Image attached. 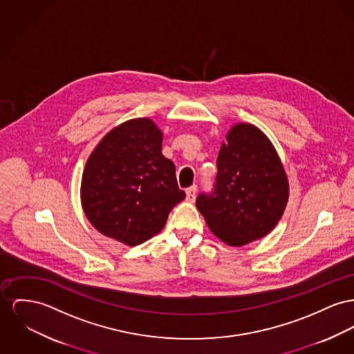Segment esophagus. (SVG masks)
Segmentation results:
<instances>
[{
  "instance_id": "obj_1",
  "label": "esophagus",
  "mask_w": 354,
  "mask_h": 354,
  "mask_svg": "<svg viewBox=\"0 0 354 354\" xmlns=\"http://www.w3.org/2000/svg\"><path fill=\"white\" fill-rule=\"evenodd\" d=\"M196 193H197V187L192 185L190 188L187 189V201L193 203L196 200Z\"/></svg>"
}]
</instances>
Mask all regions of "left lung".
Here are the masks:
<instances>
[{
    "label": "left lung",
    "mask_w": 354,
    "mask_h": 354,
    "mask_svg": "<svg viewBox=\"0 0 354 354\" xmlns=\"http://www.w3.org/2000/svg\"><path fill=\"white\" fill-rule=\"evenodd\" d=\"M216 164L212 192L200 193L196 200L209 230L234 247L271 232L284 212L288 181L270 140L258 127L237 123Z\"/></svg>",
    "instance_id": "obj_1"
}]
</instances>
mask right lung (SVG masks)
Listing matches in <instances>:
<instances>
[{"instance_id":"obj_1","label":"right lung","mask_w":354,"mask_h":354,"mask_svg":"<svg viewBox=\"0 0 354 354\" xmlns=\"http://www.w3.org/2000/svg\"><path fill=\"white\" fill-rule=\"evenodd\" d=\"M161 150L162 133L149 118L119 124L95 147L80 196L83 211L100 234L133 247L164 228L185 192Z\"/></svg>"}]
</instances>
